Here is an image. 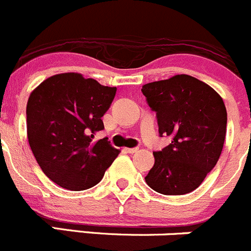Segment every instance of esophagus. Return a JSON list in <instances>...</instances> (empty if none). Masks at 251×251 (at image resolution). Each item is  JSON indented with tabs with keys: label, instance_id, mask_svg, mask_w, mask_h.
Returning a JSON list of instances; mask_svg holds the SVG:
<instances>
[{
	"label": "esophagus",
	"instance_id": "obj_1",
	"mask_svg": "<svg viewBox=\"0 0 251 251\" xmlns=\"http://www.w3.org/2000/svg\"><path fill=\"white\" fill-rule=\"evenodd\" d=\"M123 150L126 152H129V154H134V152H137L139 149H138V148H124Z\"/></svg>",
	"mask_w": 251,
	"mask_h": 251
}]
</instances>
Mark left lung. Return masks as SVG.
Masks as SVG:
<instances>
[{
    "label": "left lung",
    "mask_w": 251,
    "mask_h": 251,
    "mask_svg": "<svg viewBox=\"0 0 251 251\" xmlns=\"http://www.w3.org/2000/svg\"><path fill=\"white\" fill-rule=\"evenodd\" d=\"M156 113L160 137L171 143L152 152L145 181L163 195H185L203 182L216 166L226 132V109L211 86L190 75L147 83L142 88Z\"/></svg>",
    "instance_id": "1"
}]
</instances>
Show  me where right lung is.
Instances as JSON below:
<instances>
[{
  "instance_id": "1",
  "label": "right lung",
  "mask_w": 251,
  "mask_h": 251,
  "mask_svg": "<svg viewBox=\"0 0 251 251\" xmlns=\"http://www.w3.org/2000/svg\"><path fill=\"white\" fill-rule=\"evenodd\" d=\"M116 87L102 86L81 74L66 73L43 81L27 103V134L43 173L71 191L91 188L119 150L107 138L94 142L104 129L102 117L116 96Z\"/></svg>"
}]
</instances>
